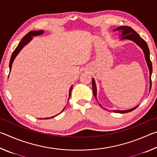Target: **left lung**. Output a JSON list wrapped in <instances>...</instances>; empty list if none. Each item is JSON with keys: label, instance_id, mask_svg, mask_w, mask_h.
Segmentation results:
<instances>
[{"label": "left lung", "instance_id": "8db88e82", "mask_svg": "<svg viewBox=\"0 0 157 157\" xmlns=\"http://www.w3.org/2000/svg\"><path fill=\"white\" fill-rule=\"evenodd\" d=\"M118 30L120 33H121V39H127V40H131L136 43L138 46L140 47L143 50V52L145 54V58L147 62V66L149 68V71H150V90L151 89V86H152V80H151V75H152V62L150 61V50H149L147 44L146 42L143 40V39L140 36V35L138 34L136 31H134L132 28L129 27V26H120V27L117 28L113 31ZM92 86H93V93L95 98V99L97 100V89H96V85H95V82L94 79H92ZM101 106V105H100ZM137 105L134 108L130 109L128 110H113V112L115 113H128L134 110L135 109L138 107ZM102 107V106H101Z\"/></svg>", "mask_w": 157, "mask_h": 157}]
</instances>
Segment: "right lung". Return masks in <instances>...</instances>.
<instances>
[{
	"instance_id": "1",
	"label": "right lung",
	"mask_w": 157,
	"mask_h": 157,
	"mask_svg": "<svg viewBox=\"0 0 157 157\" xmlns=\"http://www.w3.org/2000/svg\"><path fill=\"white\" fill-rule=\"evenodd\" d=\"M44 30H38V31H30L29 32V33L25 34V35L23 37L22 39H21V41H20V43L18 44V46L17 47V48L14 50V51L13 52L12 56H11V59H10V70L11 71V68H12V63L14 62V60L15 59V57H17V55L19 53L20 50L23 48V47H24L25 45H27L29 42H30L32 39L33 38V36H37V35H41V34H44ZM72 88H73V86H71V87L70 88V90H69V98L71 97V91H72ZM68 98V99H69ZM65 107L63 108V109H64ZM63 109L62 110V111H63ZM59 114H57V115H59ZM56 115V116H57ZM56 116H52V117H50V118H45L44 119H49V118H54Z\"/></svg>"
}]
</instances>
